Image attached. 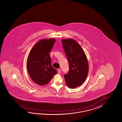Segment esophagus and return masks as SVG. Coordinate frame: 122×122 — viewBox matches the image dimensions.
Here are the masks:
<instances>
[{"mask_svg":"<svg viewBox=\"0 0 122 122\" xmlns=\"http://www.w3.org/2000/svg\"><path fill=\"white\" fill-rule=\"evenodd\" d=\"M57 71H58V72L59 73H61V69H58Z\"/></svg>","mask_w":122,"mask_h":122,"instance_id":"34e87169","label":"esophagus"}]
</instances>
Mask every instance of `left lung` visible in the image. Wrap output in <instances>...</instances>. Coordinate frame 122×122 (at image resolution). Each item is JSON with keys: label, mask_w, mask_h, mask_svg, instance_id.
<instances>
[{"label": "left lung", "mask_w": 122, "mask_h": 122, "mask_svg": "<svg viewBox=\"0 0 122 122\" xmlns=\"http://www.w3.org/2000/svg\"><path fill=\"white\" fill-rule=\"evenodd\" d=\"M63 47L69 64V71L64 75L65 83L71 88L83 84L88 72V63L82 47L71 38L62 39Z\"/></svg>", "instance_id": "1"}]
</instances>
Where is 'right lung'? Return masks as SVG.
<instances>
[{
  "instance_id": "obj_1",
  "label": "right lung",
  "mask_w": 122,
  "mask_h": 122,
  "mask_svg": "<svg viewBox=\"0 0 122 122\" xmlns=\"http://www.w3.org/2000/svg\"><path fill=\"white\" fill-rule=\"evenodd\" d=\"M55 42L54 38L41 40L34 45L29 53L27 69L32 80L40 86L48 84L57 73L52 67L49 53Z\"/></svg>"
}]
</instances>
